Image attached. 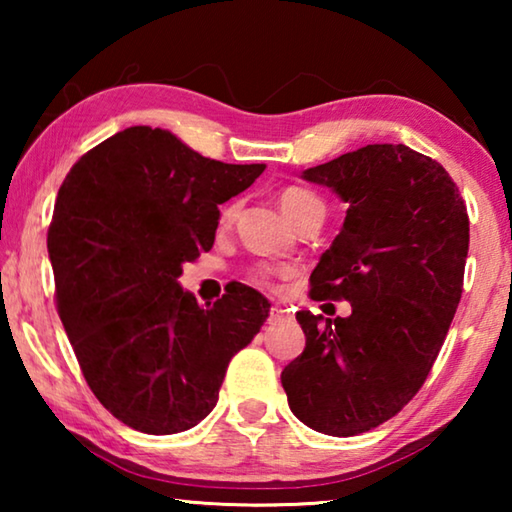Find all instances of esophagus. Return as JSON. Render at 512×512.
Listing matches in <instances>:
<instances>
[{"label": "esophagus", "mask_w": 512, "mask_h": 512, "mask_svg": "<svg viewBox=\"0 0 512 512\" xmlns=\"http://www.w3.org/2000/svg\"><path fill=\"white\" fill-rule=\"evenodd\" d=\"M287 318V309L282 307H271V314H268V323L275 325V323H282V320Z\"/></svg>", "instance_id": "obj_1"}]
</instances>
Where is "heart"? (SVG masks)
Returning a JSON list of instances; mask_svg holds the SVG:
<instances>
[{"label":"heart","mask_w":512,"mask_h":512,"mask_svg":"<svg viewBox=\"0 0 512 512\" xmlns=\"http://www.w3.org/2000/svg\"><path fill=\"white\" fill-rule=\"evenodd\" d=\"M280 207H282L284 216H287V219L293 225H296L302 219V216H307L311 212H318V210L325 212L323 201H320V198L314 192H309V189H302V187L282 189ZM235 210H237L235 205L225 207L223 214H221V221L228 223L232 216H235ZM253 277H255L257 282H268V280H271V271H268V268H264V266H259V268H255V271H253Z\"/></svg>","instance_id":"1"}]
</instances>
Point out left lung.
<instances>
[{
    "instance_id": "left-lung-1",
    "label": "left lung",
    "mask_w": 512,
    "mask_h": 512,
    "mask_svg": "<svg viewBox=\"0 0 512 512\" xmlns=\"http://www.w3.org/2000/svg\"><path fill=\"white\" fill-rule=\"evenodd\" d=\"M348 203L298 311L305 350L282 370L293 415L327 436H359L400 413L427 379L463 293L470 219L443 164L404 144H368L302 171Z\"/></svg>"
}]
</instances>
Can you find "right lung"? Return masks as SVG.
Segmentation results:
<instances>
[{
	"label": "right lung",
	"mask_w": 512,
	"mask_h": 512,
	"mask_svg": "<svg viewBox=\"0 0 512 512\" xmlns=\"http://www.w3.org/2000/svg\"><path fill=\"white\" fill-rule=\"evenodd\" d=\"M264 169L131 126L85 153L60 185L47 232L58 316L92 393L131 429L196 427L230 359L268 318V300L246 284L232 282L203 309L178 282L183 264L212 248L219 205Z\"/></svg>",
	"instance_id": "right-lung-1"
}]
</instances>
